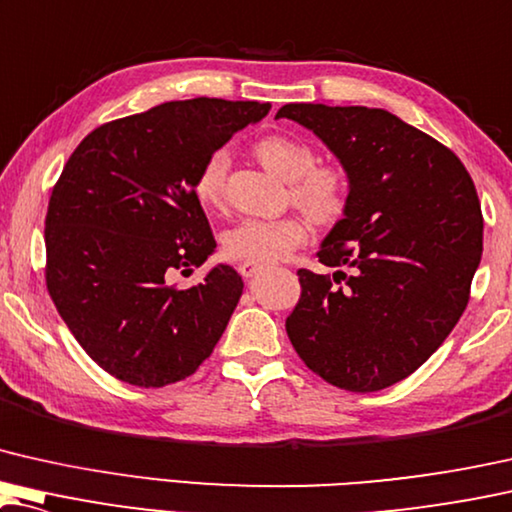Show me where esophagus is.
Segmentation results:
<instances>
[{
	"label": "esophagus",
	"instance_id": "34e87169",
	"mask_svg": "<svg viewBox=\"0 0 512 512\" xmlns=\"http://www.w3.org/2000/svg\"><path fill=\"white\" fill-rule=\"evenodd\" d=\"M263 268H265L263 263H242L240 272H242V277H254V274L261 272Z\"/></svg>",
	"mask_w": 512,
	"mask_h": 512
}]
</instances>
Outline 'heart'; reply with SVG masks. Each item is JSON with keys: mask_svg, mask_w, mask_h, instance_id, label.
I'll return each instance as SVG.
<instances>
[{"mask_svg": "<svg viewBox=\"0 0 512 512\" xmlns=\"http://www.w3.org/2000/svg\"><path fill=\"white\" fill-rule=\"evenodd\" d=\"M254 154L274 175L288 180L291 198L311 219L332 221L344 212L348 198V175L337 164H314V150L305 140L270 133L254 145ZM231 168L228 150L207 154L194 180V194L205 207L224 205L226 177ZM309 238V224L302 214H284L277 219H242L224 233V251L235 261L272 263L291 254Z\"/></svg>", "mask_w": 512, "mask_h": 512, "instance_id": "b5f03b06", "label": "heart"}]
</instances>
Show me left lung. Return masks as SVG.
<instances>
[{
  "label": "left lung",
  "instance_id": "obj_1",
  "mask_svg": "<svg viewBox=\"0 0 512 512\" xmlns=\"http://www.w3.org/2000/svg\"><path fill=\"white\" fill-rule=\"evenodd\" d=\"M348 175L344 219L318 261L298 270L300 300L288 339L323 381L376 392L411 376L469 305L483 254V212L453 150L388 110L286 103Z\"/></svg>",
  "mask_w": 512,
  "mask_h": 512
}]
</instances>
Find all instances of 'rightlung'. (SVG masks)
<instances>
[{"label": "right lung", "instance_id": "right-lung-1", "mask_svg": "<svg viewBox=\"0 0 512 512\" xmlns=\"http://www.w3.org/2000/svg\"><path fill=\"white\" fill-rule=\"evenodd\" d=\"M270 103L170 101L87 133L53 187L46 286L85 353L138 388L187 379L224 335L242 277L217 265L201 284H168L207 261L217 242L194 180Z\"/></svg>", "mask_w": 512, "mask_h": 512}]
</instances>
